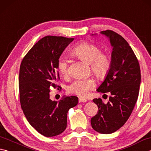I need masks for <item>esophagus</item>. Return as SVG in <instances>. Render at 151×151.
Here are the masks:
<instances>
[{
	"label": "esophagus",
	"mask_w": 151,
	"mask_h": 151,
	"mask_svg": "<svg viewBox=\"0 0 151 151\" xmlns=\"http://www.w3.org/2000/svg\"><path fill=\"white\" fill-rule=\"evenodd\" d=\"M87 101H88L87 99H84V98L81 97V98H79V99H78V102H87Z\"/></svg>",
	"instance_id": "obj_1"
}]
</instances>
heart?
<instances>
[{
	"label": "heart",
	"mask_w": 151,
	"mask_h": 151,
	"mask_svg": "<svg viewBox=\"0 0 151 151\" xmlns=\"http://www.w3.org/2000/svg\"><path fill=\"white\" fill-rule=\"evenodd\" d=\"M72 55L78 58L90 65L91 73L99 80L104 79L110 71L111 60L110 54L101 52V49L97 45L83 42L77 45L71 50ZM57 69L63 77L68 75V63L63 56L57 60ZM95 82L91 78L75 80L70 84L67 90L72 94L84 96L88 91L95 87Z\"/></svg>",
	"instance_id": "obj_1"
}]
</instances>
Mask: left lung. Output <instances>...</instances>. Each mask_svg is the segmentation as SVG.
Here are the masks:
<instances>
[{"label": "left lung", "mask_w": 151, "mask_h": 151, "mask_svg": "<svg viewBox=\"0 0 151 151\" xmlns=\"http://www.w3.org/2000/svg\"><path fill=\"white\" fill-rule=\"evenodd\" d=\"M101 33L110 38L113 50L110 71L97 91L111 95L106 104L100 98L93 100L99 110L91 124L95 131L108 134L123 127L132 114L139 95L141 70L133 50L121 35L110 30Z\"/></svg>", "instance_id": "1"}]
</instances>
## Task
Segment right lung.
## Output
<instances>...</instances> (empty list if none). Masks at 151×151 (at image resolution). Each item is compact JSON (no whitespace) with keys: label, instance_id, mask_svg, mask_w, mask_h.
<instances>
[{"label":"right lung","instance_id":"1","mask_svg":"<svg viewBox=\"0 0 151 151\" xmlns=\"http://www.w3.org/2000/svg\"><path fill=\"white\" fill-rule=\"evenodd\" d=\"M74 38L47 36L39 40L22 59L19 76L21 106L27 119L46 137L62 133L67 127L70 108L78 104L76 96L50 99V88H60L57 60Z\"/></svg>","mask_w":151,"mask_h":151}]
</instances>
